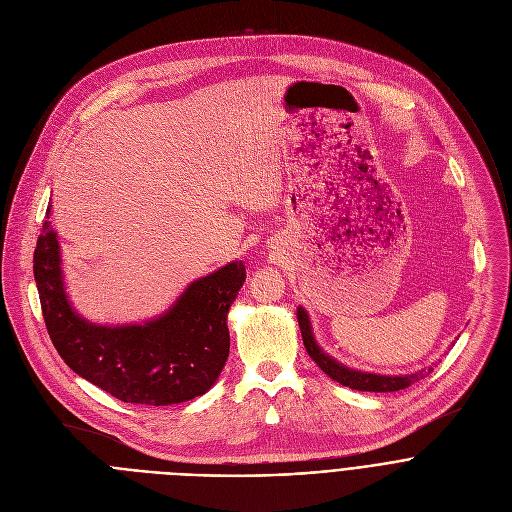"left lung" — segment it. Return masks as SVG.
Returning a JSON list of instances; mask_svg holds the SVG:
<instances>
[{
  "mask_svg": "<svg viewBox=\"0 0 512 512\" xmlns=\"http://www.w3.org/2000/svg\"><path fill=\"white\" fill-rule=\"evenodd\" d=\"M298 322H300V330H302V338H304V346L308 350V354L312 356V360L318 364V367L336 383L356 389V391H373V393H391V391H401L407 389L411 383L423 379L425 375H429L433 369L429 367L427 371H419L415 375H373V373H362V371H354L348 369L346 364L334 360L332 356H328L316 342L314 332H312V324L308 318V312L300 306L298 308Z\"/></svg>",
  "mask_w": 512,
  "mask_h": 512,
  "instance_id": "left-lung-1",
  "label": "left lung"
}]
</instances>
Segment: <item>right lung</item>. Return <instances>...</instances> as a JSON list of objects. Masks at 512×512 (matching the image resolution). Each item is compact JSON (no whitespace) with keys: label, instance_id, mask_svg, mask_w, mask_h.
I'll list each match as a JSON object with an SVG mask.
<instances>
[{"label":"right lung","instance_id":"obj_1","mask_svg":"<svg viewBox=\"0 0 512 512\" xmlns=\"http://www.w3.org/2000/svg\"><path fill=\"white\" fill-rule=\"evenodd\" d=\"M50 206L34 251V279L50 340L79 377L123 403L174 405L204 395L229 358L227 314L247 277L243 261L192 281L156 320L99 326L72 310Z\"/></svg>","mask_w":512,"mask_h":512}]
</instances>
